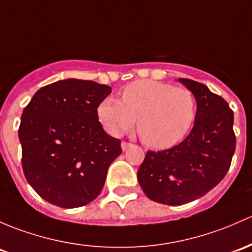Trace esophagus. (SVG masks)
Here are the masks:
<instances>
[{"mask_svg": "<svg viewBox=\"0 0 252 252\" xmlns=\"http://www.w3.org/2000/svg\"><path fill=\"white\" fill-rule=\"evenodd\" d=\"M130 146H131V144H130V142H126V141H123V142H122V150H123V151H126V148H128V147H130Z\"/></svg>", "mask_w": 252, "mask_h": 252, "instance_id": "obj_1", "label": "esophagus"}]
</instances>
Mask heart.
I'll return each mask as SVG.
<instances>
[{"instance_id": "heart-1", "label": "heart", "mask_w": 252, "mask_h": 252, "mask_svg": "<svg viewBox=\"0 0 252 252\" xmlns=\"http://www.w3.org/2000/svg\"><path fill=\"white\" fill-rule=\"evenodd\" d=\"M97 113L113 135L128 133L137 118V131L151 148H169L179 144L192 128L197 113L193 93L163 82L142 79L122 92V101L107 97Z\"/></svg>"}]
</instances>
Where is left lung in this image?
Segmentation results:
<instances>
[{
  "instance_id": "left-lung-1",
  "label": "left lung",
  "mask_w": 252,
  "mask_h": 252,
  "mask_svg": "<svg viewBox=\"0 0 252 252\" xmlns=\"http://www.w3.org/2000/svg\"><path fill=\"white\" fill-rule=\"evenodd\" d=\"M197 101L189 136L164 151H147L137 180L151 200L181 205L205 195L226 176L235 151L233 111L205 84L179 78Z\"/></svg>"
}]
</instances>
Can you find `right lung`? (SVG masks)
Wrapping results in <instances>:
<instances>
[{"label":"right lung","instance_id":"right-lung-1","mask_svg":"<svg viewBox=\"0 0 252 252\" xmlns=\"http://www.w3.org/2000/svg\"><path fill=\"white\" fill-rule=\"evenodd\" d=\"M111 87L68 78L42 87L19 126L24 175L44 200L70 209L91 203L104 187L121 140L105 133L97 107Z\"/></svg>","mask_w":252,"mask_h":252}]
</instances>
